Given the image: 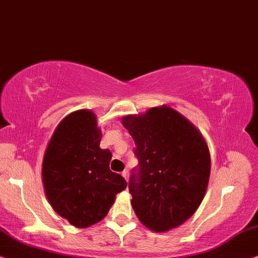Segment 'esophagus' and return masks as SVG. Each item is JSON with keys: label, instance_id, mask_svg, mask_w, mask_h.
Instances as JSON below:
<instances>
[{"label": "esophagus", "instance_id": "1", "mask_svg": "<svg viewBox=\"0 0 258 258\" xmlns=\"http://www.w3.org/2000/svg\"><path fill=\"white\" fill-rule=\"evenodd\" d=\"M121 174H122V177L123 178H125V179L127 180V179H128V171H127V170H123L122 171V172H121Z\"/></svg>", "mask_w": 258, "mask_h": 258}]
</instances>
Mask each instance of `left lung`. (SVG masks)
<instances>
[{"instance_id": "obj_1", "label": "left lung", "mask_w": 258, "mask_h": 258, "mask_svg": "<svg viewBox=\"0 0 258 258\" xmlns=\"http://www.w3.org/2000/svg\"><path fill=\"white\" fill-rule=\"evenodd\" d=\"M122 125L139 160L128 181L137 217L156 232L177 228L195 214L208 187L211 160L203 136L167 106L123 116Z\"/></svg>"}]
</instances>
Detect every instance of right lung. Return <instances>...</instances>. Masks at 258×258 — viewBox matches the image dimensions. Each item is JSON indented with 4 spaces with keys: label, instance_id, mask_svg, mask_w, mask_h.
<instances>
[{
    "label": "right lung",
    "instance_id": "add662e5",
    "mask_svg": "<svg viewBox=\"0 0 258 258\" xmlns=\"http://www.w3.org/2000/svg\"><path fill=\"white\" fill-rule=\"evenodd\" d=\"M101 131L93 112L68 114L55 130L42 163L48 201L77 228L100 222L126 188V180L109 170L112 153L100 149Z\"/></svg>",
    "mask_w": 258,
    "mask_h": 258
}]
</instances>
